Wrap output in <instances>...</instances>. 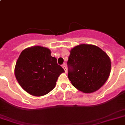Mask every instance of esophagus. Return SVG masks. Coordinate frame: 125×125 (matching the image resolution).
I'll return each mask as SVG.
<instances>
[{
	"mask_svg": "<svg viewBox=\"0 0 125 125\" xmlns=\"http://www.w3.org/2000/svg\"><path fill=\"white\" fill-rule=\"evenodd\" d=\"M62 67L63 68V69H64V70H65V72H67V67H66L65 65V64L62 65Z\"/></svg>",
	"mask_w": 125,
	"mask_h": 125,
	"instance_id": "34e87169",
	"label": "esophagus"
}]
</instances>
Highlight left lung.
<instances>
[{"instance_id": "obj_1", "label": "left lung", "mask_w": 125, "mask_h": 125, "mask_svg": "<svg viewBox=\"0 0 125 125\" xmlns=\"http://www.w3.org/2000/svg\"><path fill=\"white\" fill-rule=\"evenodd\" d=\"M68 77L75 88L90 93L100 88L111 72L109 57L98 47L80 44L72 48L67 62Z\"/></svg>"}]
</instances>
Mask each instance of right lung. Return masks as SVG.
Masks as SVG:
<instances>
[{
    "instance_id": "add662e5",
    "label": "right lung",
    "mask_w": 125,
    "mask_h": 125,
    "mask_svg": "<svg viewBox=\"0 0 125 125\" xmlns=\"http://www.w3.org/2000/svg\"><path fill=\"white\" fill-rule=\"evenodd\" d=\"M64 69L51 56L49 49L42 46L27 48L21 53L14 74L20 85L33 96H42L55 87L58 77Z\"/></svg>"
}]
</instances>
